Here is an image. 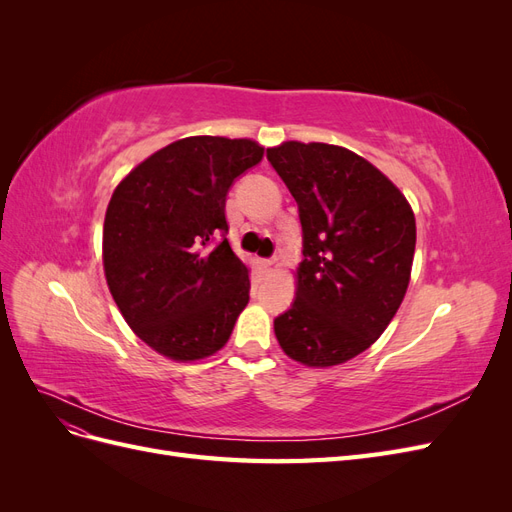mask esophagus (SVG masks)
<instances>
[{"instance_id":"1","label":"esophagus","mask_w":512,"mask_h":512,"mask_svg":"<svg viewBox=\"0 0 512 512\" xmlns=\"http://www.w3.org/2000/svg\"><path fill=\"white\" fill-rule=\"evenodd\" d=\"M262 265H265L267 271H277V269H280V260H277V258H267V260H262Z\"/></svg>"}]
</instances>
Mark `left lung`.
Masks as SVG:
<instances>
[{"label":"left lung","instance_id":"obj_1","mask_svg":"<svg viewBox=\"0 0 512 512\" xmlns=\"http://www.w3.org/2000/svg\"><path fill=\"white\" fill-rule=\"evenodd\" d=\"M267 158L299 205L305 256L275 337L305 367L342 365L376 342L406 297L414 211L382 170L346 147L286 141Z\"/></svg>","mask_w":512,"mask_h":512}]
</instances>
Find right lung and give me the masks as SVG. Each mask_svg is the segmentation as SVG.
<instances>
[{"instance_id":"obj_1","label":"right lung","mask_w":512,"mask_h":512,"mask_svg":"<svg viewBox=\"0 0 512 512\" xmlns=\"http://www.w3.org/2000/svg\"><path fill=\"white\" fill-rule=\"evenodd\" d=\"M265 147L188 136L134 166L104 215L108 290L138 339L177 363L222 350L250 301V269L232 252L226 194Z\"/></svg>"}]
</instances>
